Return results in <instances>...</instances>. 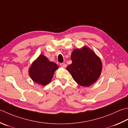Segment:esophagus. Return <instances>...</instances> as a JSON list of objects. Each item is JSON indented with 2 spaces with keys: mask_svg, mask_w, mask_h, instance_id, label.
Returning a JSON list of instances; mask_svg holds the SVG:
<instances>
[{
  "mask_svg": "<svg viewBox=\"0 0 128 128\" xmlns=\"http://www.w3.org/2000/svg\"><path fill=\"white\" fill-rule=\"evenodd\" d=\"M60 66L62 68H65L66 67V63H61L60 64Z\"/></svg>",
  "mask_w": 128,
  "mask_h": 128,
  "instance_id": "34e87169",
  "label": "esophagus"
}]
</instances>
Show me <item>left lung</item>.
<instances>
[{
  "mask_svg": "<svg viewBox=\"0 0 128 128\" xmlns=\"http://www.w3.org/2000/svg\"><path fill=\"white\" fill-rule=\"evenodd\" d=\"M72 63L66 67L72 78L82 86H89L100 76L102 62L91 49L84 46L75 49L71 55Z\"/></svg>",
  "mask_w": 128,
  "mask_h": 128,
  "instance_id": "8db88e82",
  "label": "left lung"
}]
</instances>
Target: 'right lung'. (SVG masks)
<instances>
[{
  "instance_id": "1",
  "label": "right lung",
  "mask_w": 128,
  "mask_h": 128,
  "mask_svg": "<svg viewBox=\"0 0 128 128\" xmlns=\"http://www.w3.org/2000/svg\"><path fill=\"white\" fill-rule=\"evenodd\" d=\"M58 68L56 64L50 62L41 54L29 68V75L33 82L44 86L51 82L55 71Z\"/></svg>"
}]
</instances>
